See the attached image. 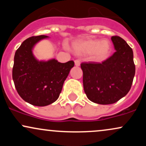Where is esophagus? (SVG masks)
<instances>
[{
  "label": "esophagus",
  "instance_id": "34e87169",
  "mask_svg": "<svg viewBox=\"0 0 146 146\" xmlns=\"http://www.w3.org/2000/svg\"><path fill=\"white\" fill-rule=\"evenodd\" d=\"M75 65L76 66H79L80 65V60H75Z\"/></svg>",
  "mask_w": 146,
  "mask_h": 146
}]
</instances>
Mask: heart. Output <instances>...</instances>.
<instances>
[{
	"label": "heart",
	"mask_w": 146,
	"mask_h": 146,
	"mask_svg": "<svg viewBox=\"0 0 146 146\" xmlns=\"http://www.w3.org/2000/svg\"><path fill=\"white\" fill-rule=\"evenodd\" d=\"M73 49L78 54L93 53L95 59L101 60L108 55L110 49V45L107 40H86L75 42L73 44Z\"/></svg>",
	"instance_id": "1"
}]
</instances>
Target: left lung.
Wrapping results in <instances>:
<instances>
[{
  "label": "left lung",
  "mask_w": 146,
  "mask_h": 146,
  "mask_svg": "<svg viewBox=\"0 0 146 146\" xmlns=\"http://www.w3.org/2000/svg\"><path fill=\"white\" fill-rule=\"evenodd\" d=\"M115 52L102 63L81 64L83 85L88 100L99 104H111L125 96L135 74L133 51L121 37H111Z\"/></svg>",
  "instance_id": "8db88e82"
}]
</instances>
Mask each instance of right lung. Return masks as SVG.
<instances>
[{
	"instance_id": "1",
	"label": "right lung",
	"mask_w": 146,
	"mask_h": 146,
	"mask_svg": "<svg viewBox=\"0 0 146 146\" xmlns=\"http://www.w3.org/2000/svg\"><path fill=\"white\" fill-rule=\"evenodd\" d=\"M48 38L32 36L16 50L12 78L18 93L23 100L36 106H45L56 102L71 68L73 60L60 63L56 59L38 61L33 54L34 45Z\"/></svg>"
}]
</instances>
